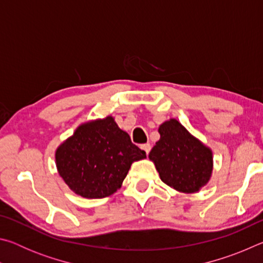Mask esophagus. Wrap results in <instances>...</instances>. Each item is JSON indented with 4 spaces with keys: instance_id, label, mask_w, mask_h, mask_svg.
Masks as SVG:
<instances>
[{
    "instance_id": "esophagus-1",
    "label": "esophagus",
    "mask_w": 263,
    "mask_h": 263,
    "mask_svg": "<svg viewBox=\"0 0 263 263\" xmlns=\"http://www.w3.org/2000/svg\"><path fill=\"white\" fill-rule=\"evenodd\" d=\"M141 149H144L145 152H146V154H148L149 151H151V144H144V145H141Z\"/></svg>"
}]
</instances>
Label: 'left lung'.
<instances>
[{
	"mask_svg": "<svg viewBox=\"0 0 263 263\" xmlns=\"http://www.w3.org/2000/svg\"><path fill=\"white\" fill-rule=\"evenodd\" d=\"M160 140L149 152L160 177L182 193H196L208 183L212 171V153L176 119L159 127Z\"/></svg>",
	"mask_w": 263,
	"mask_h": 263,
	"instance_id": "obj_1",
	"label": "left lung"
}]
</instances>
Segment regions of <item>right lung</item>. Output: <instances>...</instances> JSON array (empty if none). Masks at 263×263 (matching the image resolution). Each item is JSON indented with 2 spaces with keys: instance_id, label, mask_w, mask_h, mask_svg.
I'll return each mask as SVG.
<instances>
[{
  "instance_id": "add662e5",
  "label": "right lung",
  "mask_w": 263,
  "mask_h": 263,
  "mask_svg": "<svg viewBox=\"0 0 263 263\" xmlns=\"http://www.w3.org/2000/svg\"><path fill=\"white\" fill-rule=\"evenodd\" d=\"M146 158L112 117L79 126L55 153L60 176L75 194L103 198L121 188L133 161Z\"/></svg>"
}]
</instances>
